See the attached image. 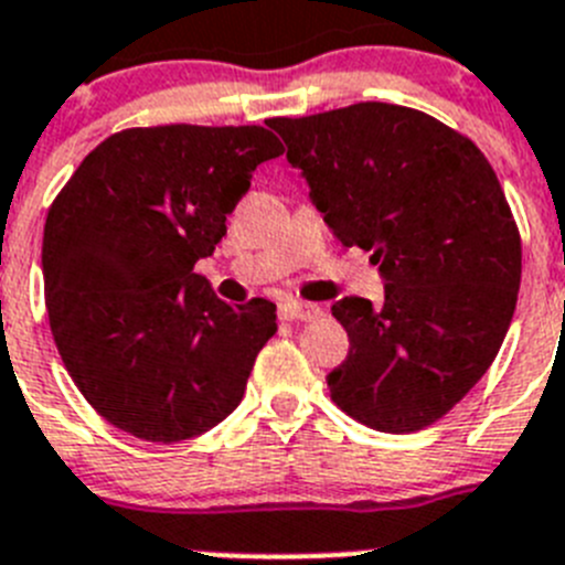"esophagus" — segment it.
<instances>
[{"instance_id":"esophagus-1","label":"esophagus","mask_w":565,"mask_h":565,"mask_svg":"<svg viewBox=\"0 0 565 565\" xmlns=\"http://www.w3.org/2000/svg\"><path fill=\"white\" fill-rule=\"evenodd\" d=\"M320 315H323V309L315 307V303H303V301H284L281 303L284 320H318Z\"/></svg>"}]
</instances>
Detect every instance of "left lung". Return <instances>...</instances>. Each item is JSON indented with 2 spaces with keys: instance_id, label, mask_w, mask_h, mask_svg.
Returning a JSON list of instances; mask_svg holds the SVG:
<instances>
[{
  "instance_id": "8db88e82",
  "label": "left lung",
  "mask_w": 565,
  "mask_h": 565,
  "mask_svg": "<svg viewBox=\"0 0 565 565\" xmlns=\"http://www.w3.org/2000/svg\"><path fill=\"white\" fill-rule=\"evenodd\" d=\"M270 129L332 236L371 250L385 281L380 307H332L349 334L332 399L385 434L428 428L484 377L515 312L521 236L495 171L408 106L354 104Z\"/></svg>"
}]
</instances>
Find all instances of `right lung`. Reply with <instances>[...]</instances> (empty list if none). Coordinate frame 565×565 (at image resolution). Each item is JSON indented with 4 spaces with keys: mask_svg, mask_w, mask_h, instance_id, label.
<instances>
[{
    "mask_svg": "<svg viewBox=\"0 0 565 565\" xmlns=\"http://www.w3.org/2000/svg\"><path fill=\"white\" fill-rule=\"evenodd\" d=\"M264 126H151L106 137L47 213L44 295L86 403L146 441L191 439L245 396L276 303L216 298L213 256L253 171L281 157Z\"/></svg>",
    "mask_w": 565,
    "mask_h": 565,
    "instance_id": "add662e5",
    "label": "right lung"
}]
</instances>
